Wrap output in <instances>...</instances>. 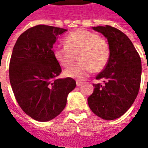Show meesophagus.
Instances as JSON below:
<instances>
[{
  "label": "esophagus",
  "mask_w": 148,
  "mask_h": 148,
  "mask_svg": "<svg viewBox=\"0 0 148 148\" xmlns=\"http://www.w3.org/2000/svg\"><path fill=\"white\" fill-rule=\"evenodd\" d=\"M82 84H83V83L82 82H78V81L77 82V86H82Z\"/></svg>",
  "instance_id": "esophagus-1"
}]
</instances>
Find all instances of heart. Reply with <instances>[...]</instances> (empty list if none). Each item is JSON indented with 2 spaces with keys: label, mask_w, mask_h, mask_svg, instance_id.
Wrapping results in <instances>:
<instances>
[{
  "label": "heart",
  "mask_w": 148,
  "mask_h": 148,
  "mask_svg": "<svg viewBox=\"0 0 148 148\" xmlns=\"http://www.w3.org/2000/svg\"><path fill=\"white\" fill-rule=\"evenodd\" d=\"M65 45L56 47L53 50L54 58L60 65L67 67L76 59L75 65L67 68L64 75L67 77L84 80L93 71H102L107 66L110 49L104 38L86 29H77L67 34Z\"/></svg>",
  "instance_id": "b5f03b06"
}]
</instances>
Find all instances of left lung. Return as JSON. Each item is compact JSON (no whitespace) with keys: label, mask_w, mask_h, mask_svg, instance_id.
Segmentation results:
<instances>
[{"label":"left lung","mask_w":148,"mask_h":148,"mask_svg":"<svg viewBox=\"0 0 148 148\" xmlns=\"http://www.w3.org/2000/svg\"><path fill=\"white\" fill-rule=\"evenodd\" d=\"M108 39L110 56L107 66L96 76L103 83L93 84L88 97L90 109L105 120L122 116L134 104L138 94L142 62L138 53L128 36L110 25L92 28Z\"/></svg>","instance_id":"8db88e82"}]
</instances>
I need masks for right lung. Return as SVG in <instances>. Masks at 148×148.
Masks as SVG:
<instances>
[{"label":"right lung","instance_id":"1","mask_svg":"<svg viewBox=\"0 0 148 148\" xmlns=\"http://www.w3.org/2000/svg\"><path fill=\"white\" fill-rule=\"evenodd\" d=\"M66 31L53 26L31 27L18 38L10 61L9 76L14 97L32 119L46 122L57 117L76 87L71 77L58 79L62 68L54 58L53 45Z\"/></svg>","mask_w":148,"mask_h":148}]
</instances>
